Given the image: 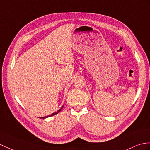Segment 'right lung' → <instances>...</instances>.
I'll return each mask as SVG.
<instances>
[{"label": "right lung", "instance_id": "add662e5", "mask_svg": "<svg viewBox=\"0 0 150 150\" xmlns=\"http://www.w3.org/2000/svg\"><path fill=\"white\" fill-rule=\"evenodd\" d=\"M63 107H64V105L62 106V107L59 110H58L57 112H54V113H52V114H50V115H49V116H45V117H39V118H41V119H45V118H47V117H51V116H54V115H55V114H58L59 112H60V111L61 110V109H62V108H63Z\"/></svg>", "mask_w": 150, "mask_h": 150}]
</instances>
